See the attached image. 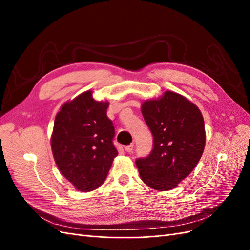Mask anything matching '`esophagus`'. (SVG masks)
Instances as JSON below:
<instances>
[{
	"mask_svg": "<svg viewBox=\"0 0 250 250\" xmlns=\"http://www.w3.org/2000/svg\"><path fill=\"white\" fill-rule=\"evenodd\" d=\"M133 147H134V144L133 143H131V144H129V145H127V146H125V151H127V152H132V150H133Z\"/></svg>",
	"mask_w": 250,
	"mask_h": 250,
	"instance_id": "obj_1",
	"label": "esophagus"
}]
</instances>
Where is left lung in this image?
Listing matches in <instances>:
<instances>
[{
	"mask_svg": "<svg viewBox=\"0 0 250 250\" xmlns=\"http://www.w3.org/2000/svg\"><path fill=\"white\" fill-rule=\"evenodd\" d=\"M144 120L153 137L147 157L135 161L142 180L157 191H169L190 174L206 146L204 121L198 107L167 90L142 105Z\"/></svg>",
	"mask_w": 250,
	"mask_h": 250,
	"instance_id": "8db88e82",
	"label": "left lung"
}]
</instances>
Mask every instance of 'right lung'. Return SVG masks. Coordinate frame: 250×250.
<instances>
[{
    "mask_svg": "<svg viewBox=\"0 0 250 250\" xmlns=\"http://www.w3.org/2000/svg\"><path fill=\"white\" fill-rule=\"evenodd\" d=\"M108 105L94 100L87 90L64 103L55 118L53 156L62 175L81 192L99 188L118 155L112 143L115 127L106 115Z\"/></svg>",
    "mask_w": 250,
    "mask_h": 250,
    "instance_id": "obj_1",
    "label": "right lung"
}]
</instances>
